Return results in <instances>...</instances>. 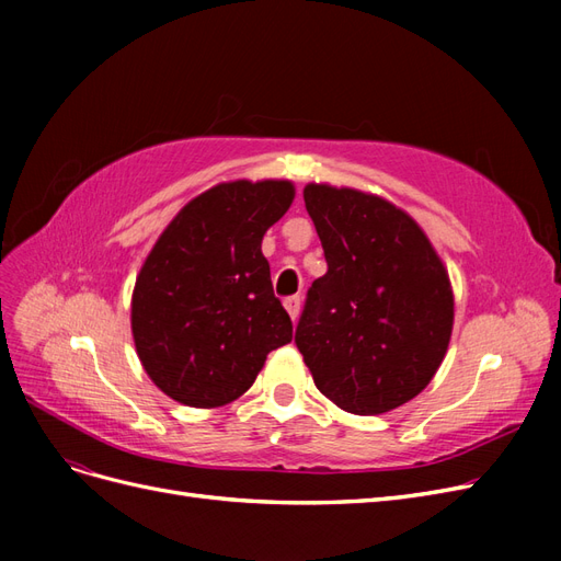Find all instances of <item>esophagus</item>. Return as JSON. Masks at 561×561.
I'll use <instances>...</instances> for the list:
<instances>
[{
	"mask_svg": "<svg viewBox=\"0 0 561 561\" xmlns=\"http://www.w3.org/2000/svg\"><path fill=\"white\" fill-rule=\"evenodd\" d=\"M283 307L287 309V313H290V318H293V320H297V316H299V307H301V299H299L297 295H293V297H285V299H283Z\"/></svg>",
	"mask_w": 561,
	"mask_h": 561,
	"instance_id": "1",
	"label": "esophagus"
}]
</instances>
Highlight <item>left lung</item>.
<instances>
[{
	"label": "left lung",
	"instance_id": "obj_1",
	"mask_svg": "<svg viewBox=\"0 0 561 561\" xmlns=\"http://www.w3.org/2000/svg\"><path fill=\"white\" fill-rule=\"evenodd\" d=\"M328 274L304 301L295 344L318 390L351 414H383L426 388L454 322L449 276L414 219L379 196L307 184Z\"/></svg>",
	"mask_w": 561,
	"mask_h": 561
}]
</instances>
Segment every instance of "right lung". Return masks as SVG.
Returning a JSON list of instances; mask_svg holds the SVG:
<instances>
[{
  "instance_id": "obj_1",
  "label": "right lung",
  "mask_w": 561,
  "mask_h": 561,
  "mask_svg": "<svg viewBox=\"0 0 561 561\" xmlns=\"http://www.w3.org/2000/svg\"><path fill=\"white\" fill-rule=\"evenodd\" d=\"M287 180L222 182L175 215L135 280L130 325L140 363L168 398L222 407L293 342L262 239L290 208Z\"/></svg>"
}]
</instances>
